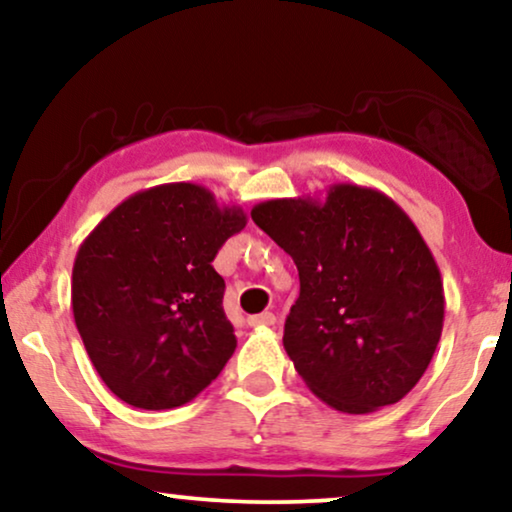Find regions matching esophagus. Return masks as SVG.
<instances>
[{
    "instance_id": "34e87169",
    "label": "esophagus",
    "mask_w": 512,
    "mask_h": 512,
    "mask_svg": "<svg viewBox=\"0 0 512 512\" xmlns=\"http://www.w3.org/2000/svg\"><path fill=\"white\" fill-rule=\"evenodd\" d=\"M249 326L254 328H268V326H275V314L272 312H261V314H251L247 319Z\"/></svg>"
}]
</instances>
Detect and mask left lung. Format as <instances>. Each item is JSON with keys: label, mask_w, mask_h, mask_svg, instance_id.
Segmentation results:
<instances>
[{"label": "left lung", "mask_w": 512, "mask_h": 512, "mask_svg": "<svg viewBox=\"0 0 512 512\" xmlns=\"http://www.w3.org/2000/svg\"><path fill=\"white\" fill-rule=\"evenodd\" d=\"M251 219L298 268L284 349L312 394L347 415L401 401L445 319L436 258L410 216L375 188L333 184L324 200H265Z\"/></svg>", "instance_id": "1"}]
</instances>
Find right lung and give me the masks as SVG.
I'll use <instances>...</instances> for the list:
<instances>
[{
    "label": "right lung",
    "mask_w": 512,
    "mask_h": 512,
    "mask_svg": "<svg viewBox=\"0 0 512 512\" xmlns=\"http://www.w3.org/2000/svg\"><path fill=\"white\" fill-rule=\"evenodd\" d=\"M247 226L198 184L130 195L76 251L72 310L102 382L132 408L193 401L233 356L216 251Z\"/></svg>",
    "instance_id": "obj_1"
}]
</instances>
